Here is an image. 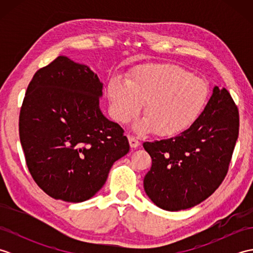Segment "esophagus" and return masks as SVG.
<instances>
[{
    "mask_svg": "<svg viewBox=\"0 0 253 253\" xmlns=\"http://www.w3.org/2000/svg\"><path fill=\"white\" fill-rule=\"evenodd\" d=\"M128 140H129V144H130L131 149H136L139 147V144H140L139 140H137V139L132 136H128Z\"/></svg>",
    "mask_w": 253,
    "mask_h": 253,
    "instance_id": "1",
    "label": "esophagus"
}]
</instances>
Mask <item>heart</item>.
<instances>
[{
    "mask_svg": "<svg viewBox=\"0 0 253 253\" xmlns=\"http://www.w3.org/2000/svg\"><path fill=\"white\" fill-rule=\"evenodd\" d=\"M111 112L120 123L135 117L143 105L141 120L133 129L175 136L187 130L201 116L210 89L204 79L173 64H154L137 68L129 84L112 80L107 87Z\"/></svg>",
    "mask_w": 253,
    "mask_h": 253,
    "instance_id": "1",
    "label": "heart"
}]
</instances>
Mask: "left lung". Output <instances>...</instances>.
I'll use <instances>...</instances> for the list:
<instances>
[{
  "label": "left lung",
  "instance_id": "8db88e82",
  "mask_svg": "<svg viewBox=\"0 0 253 253\" xmlns=\"http://www.w3.org/2000/svg\"><path fill=\"white\" fill-rule=\"evenodd\" d=\"M239 133V113L228 91L214 87L201 116L169 139L144 142L152 159L143 187L152 202L179 211L206 200L226 176Z\"/></svg>",
  "mask_w": 253,
  "mask_h": 253
}]
</instances>
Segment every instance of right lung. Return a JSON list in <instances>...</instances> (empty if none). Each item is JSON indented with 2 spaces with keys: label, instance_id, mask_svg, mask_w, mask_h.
Instances as JSON below:
<instances>
[{
  "label": "right lung",
  "instance_id": "1",
  "mask_svg": "<svg viewBox=\"0 0 253 253\" xmlns=\"http://www.w3.org/2000/svg\"><path fill=\"white\" fill-rule=\"evenodd\" d=\"M98 75L66 56L40 68L19 113L26 164L46 195L83 202L105 184L115 161L129 152L124 129L102 114Z\"/></svg>",
  "mask_w": 253,
  "mask_h": 253
}]
</instances>
